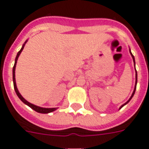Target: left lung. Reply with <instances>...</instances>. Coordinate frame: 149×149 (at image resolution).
Wrapping results in <instances>:
<instances>
[{"instance_id":"obj_1","label":"left lung","mask_w":149,"mask_h":149,"mask_svg":"<svg viewBox=\"0 0 149 149\" xmlns=\"http://www.w3.org/2000/svg\"><path fill=\"white\" fill-rule=\"evenodd\" d=\"M130 53H131V56H132V58H133V61H134V66H135V60H134V56L133 55H132V53H131V50H130ZM135 70H136V69H135ZM136 82H137V74H136V83H135V87H134V92H133V93H132V95H131V97H130V99H129V100H128V101H127V102H125V103L124 104H123V105H122V106L120 107V108H123V107L124 106L125 104H126L127 103H128V102H129L130 100H131V98L133 97V96H134V95L135 91H136Z\"/></svg>"}]
</instances>
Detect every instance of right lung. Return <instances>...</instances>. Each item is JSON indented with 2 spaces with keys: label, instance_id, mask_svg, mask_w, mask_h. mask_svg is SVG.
Here are the masks:
<instances>
[{
  "label": "right lung",
  "instance_id": "add662e5",
  "mask_svg": "<svg viewBox=\"0 0 149 149\" xmlns=\"http://www.w3.org/2000/svg\"><path fill=\"white\" fill-rule=\"evenodd\" d=\"M26 41L24 42V44L23 45L22 47H21V49H20V51L18 52V54H17V56H16V58H15V65H14V67H13V84H14V88H15V93L16 94L18 95V96L19 97L20 100H21V101L23 102L24 103V104H27L28 106L30 107V108H32V109H33L34 111H36V112H38V113H50V112H53V111H54L55 110H56V108H41V107H38V106H36V105H35V104H31V103H29V102L26 101V100H24V98L21 95V93H19V91H18V88H17V86H16V82H15V67H16V63H17V60H18V57H19V55L21 54V51L23 50V49H24V45L26 43Z\"/></svg>",
  "mask_w": 149,
  "mask_h": 149
}]
</instances>
